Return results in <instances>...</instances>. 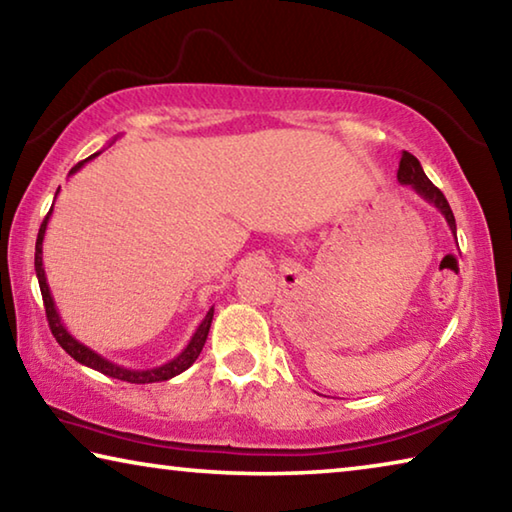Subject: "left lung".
Returning a JSON list of instances; mask_svg holds the SVG:
<instances>
[{"instance_id":"left-lung-1","label":"left lung","mask_w":512,"mask_h":512,"mask_svg":"<svg viewBox=\"0 0 512 512\" xmlns=\"http://www.w3.org/2000/svg\"><path fill=\"white\" fill-rule=\"evenodd\" d=\"M397 180H400L402 185H409L411 189H415V194H420L424 201L431 203L433 207H438L440 214L445 216L449 230H452V235L456 237V219H454V212H452V207H449L445 194L431 183V180L427 178V173L422 171L418 158L411 155L409 151L402 153L400 169H397Z\"/></svg>"}]
</instances>
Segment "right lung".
<instances>
[{
    "mask_svg": "<svg viewBox=\"0 0 512 512\" xmlns=\"http://www.w3.org/2000/svg\"><path fill=\"white\" fill-rule=\"evenodd\" d=\"M99 153H101V151H99ZM99 153L90 155L88 160L97 158ZM88 160H83V162L76 164V167H72V171H69V176L79 171ZM58 192H60V187H58ZM58 192H56V194H58ZM49 216H51V210H49V214L45 216V221H42V225H40L38 241H36V275H38V284H40V291H42V300H45V311H47L49 329H51V334H54V339L58 341L60 348H63L72 359L83 363V366H88V368H92V370H99V372H103V375H108V377H112V379L128 381V384H155V381H167V379L180 375V372H185L189 366H192V363L198 359V354H201V350H203V345H205V341H207V334H210L214 307H212L210 311H207L205 318L201 320V325H198V329L194 332L192 341L187 343V348H185L183 352H180L178 357H173L171 361L162 363V366L146 368V370H131V368L119 366V363L110 361V359H106V357H101L99 352H94V350L88 348V345H83L81 341H76L74 336L67 332L65 325H63V320H60L58 311H56L54 298H51V291H49V284H47V275H45V266H42V239H45Z\"/></svg>",
    "mask_w": 512,
    "mask_h": 512,
    "instance_id": "add662e5",
    "label": "right lung"
}]
</instances>
